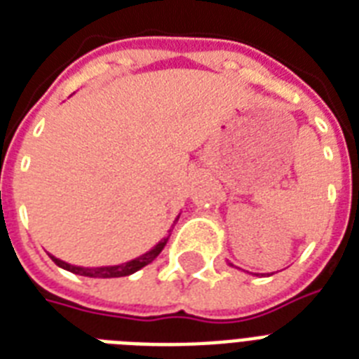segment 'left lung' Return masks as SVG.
I'll list each match as a JSON object with an SVG mask.
<instances>
[{
    "label": "left lung",
    "mask_w": 359,
    "mask_h": 359,
    "mask_svg": "<svg viewBox=\"0 0 359 359\" xmlns=\"http://www.w3.org/2000/svg\"><path fill=\"white\" fill-rule=\"evenodd\" d=\"M231 266H233V264H231ZM248 273H253V276H264V273H255V272H248ZM268 276V273H266Z\"/></svg>",
    "instance_id": "1"
}]
</instances>
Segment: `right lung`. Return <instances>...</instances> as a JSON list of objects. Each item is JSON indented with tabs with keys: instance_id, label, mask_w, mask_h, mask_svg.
I'll return each instance as SVG.
<instances>
[{
	"instance_id": "obj_1",
	"label": "right lung",
	"mask_w": 359,
	"mask_h": 359,
	"mask_svg": "<svg viewBox=\"0 0 359 359\" xmlns=\"http://www.w3.org/2000/svg\"><path fill=\"white\" fill-rule=\"evenodd\" d=\"M180 214L177 216V219L175 222H179ZM169 235H171V231H169ZM168 238L160 240L154 248H152L151 251H147L145 255L137 257V259H134V261H128L124 262V264H115V266H100V268H81V266H74V264H69V262L61 261V259H55L53 255H50V259H52L57 266L65 268V270H69V272H74L78 273V276H87V278H123V276H130V273L137 272V270H141L143 266H147V264H151L154 259H156L158 255H160V251L163 250V245L168 244Z\"/></svg>"
}]
</instances>
